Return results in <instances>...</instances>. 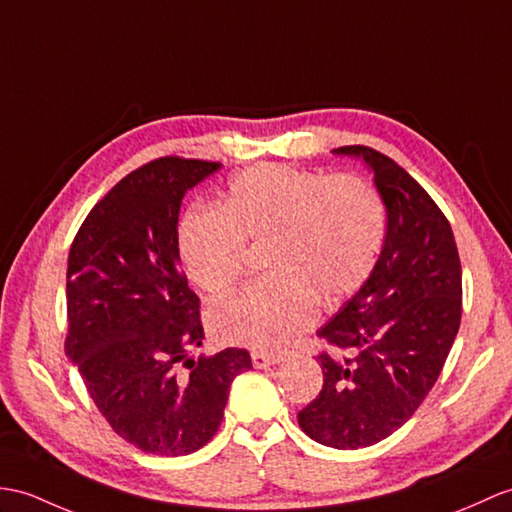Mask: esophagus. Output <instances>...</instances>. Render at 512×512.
I'll return each instance as SVG.
<instances>
[{
  "label": "esophagus",
  "instance_id": "esophagus-1",
  "mask_svg": "<svg viewBox=\"0 0 512 512\" xmlns=\"http://www.w3.org/2000/svg\"><path fill=\"white\" fill-rule=\"evenodd\" d=\"M251 360H253V366L255 368H268L272 364H277L281 358L275 353H264V351H253L251 353Z\"/></svg>",
  "mask_w": 512,
  "mask_h": 512
}]
</instances>
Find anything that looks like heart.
<instances>
[{
    "mask_svg": "<svg viewBox=\"0 0 512 512\" xmlns=\"http://www.w3.org/2000/svg\"><path fill=\"white\" fill-rule=\"evenodd\" d=\"M384 233L382 200L362 178L261 163L231 178L220 209L185 213L178 255L200 290L220 296L244 275V246L268 244V277L220 301L209 327L227 344L281 351L312 327L316 299L334 303L362 288Z\"/></svg>",
    "mask_w": 512,
    "mask_h": 512,
    "instance_id": "b5f03b06",
    "label": "heart"
}]
</instances>
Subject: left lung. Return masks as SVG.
I'll return each instance as SVG.
<instances>
[{
  "instance_id": "obj_1",
  "label": "left lung",
  "mask_w": 512,
  "mask_h": 512,
  "mask_svg": "<svg viewBox=\"0 0 512 512\" xmlns=\"http://www.w3.org/2000/svg\"><path fill=\"white\" fill-rule=\"evenodd\" d=\"M360 157L386 205V237L362 288L316 334L323 390L299 412L301 430L334 449L384 441L436 384L462 316V268L443 211L414 178L368 146Z\"/></svg>"
}]
</instances>
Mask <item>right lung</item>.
I'll list each match as a JSON object with an SVG mask.
<instances>
[{"label": "right lung", "mask_w": 512, "mask_h": 512, "mask_svg": "<svg viewBox=\"0 0 512 512\" xmlns=\"http://www.w3.org/2000/svg\"><path fill=\"white\" fill-rule=\"evenodd\" d=\"M218 170L181 157L141 165L89 211L69 248L65 353L115 434L146 454L207 445L231 382L253 368L246 349L192 358L205 331L181 270L178 211Z\"/></svg>", "instance_id": "right-lung-1"}]
</instances>
